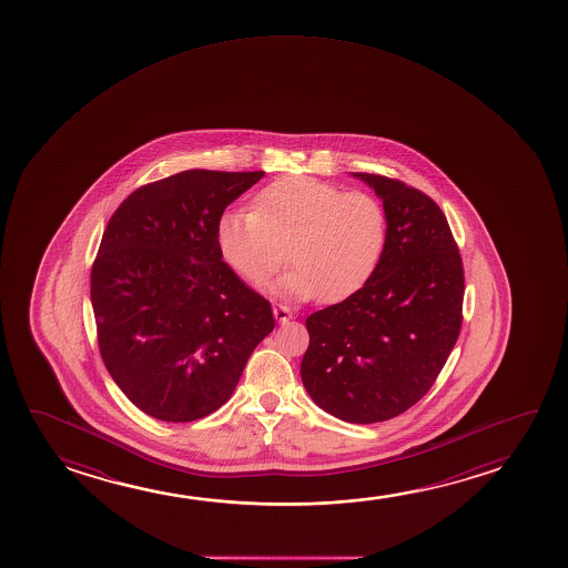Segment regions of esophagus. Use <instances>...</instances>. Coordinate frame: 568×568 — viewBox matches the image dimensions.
Segmentation results:
<instances>
[{
	"label": "esophagus",
	"mask_w": 568,
	"mask_h": 568,
	"mask_svg": "<svg viewBox=\"0 0 568 568\" xmlns=\"http://www.w3.org/2000/svg\"><path fill=\"white\" fill-rule=\"evenodd\" d=\"M273 316H275V320L281 322V324H285V322L293 318V312L288 311L285 304L275 303L273 304Z\"/></svg>",
	"instance_id": "34e87169"
}]
</instances>
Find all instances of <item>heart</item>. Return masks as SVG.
Instances as JSON below:
<instances>
[{
	"label": "heart",
	"instance_id": "obj_1",
	"mask_svg": "<svg viewBox=\"0 0 568 568\" xmlns=\"http://www.w3.org/2000/svg\"><path fill=\"white\" fill-rule=\"evenodd\" d=\"M215 239L226 264L250 285L267 283L288 257L293 265L280 291L335 303L371 280L384 254L388 217L368 192L295 176L260 190L250 211H225Z\"/></svg>",
	"mask_w": 568,
	"mask_h": 568
}]
</instances>
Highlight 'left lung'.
Listing matches in <instances>:
<instances>
[{"mask_svg":"<svg viewBox=\"0 0 568 568\" xmlns=\"http://www.w3.org/2000/svg\"><path fill=\"white\" fill-rule=\"evenodd\" d=\"M381 195L388 239L371 280L312 312L301 363L306 392L347 423H381L435 384L462 329L464 264L443 210L417 187L355 172Z\"/></svg>","mask_w":568,"mask_h":568,"instance_id":"8db88e82","label":"left lung"}]
</instances>
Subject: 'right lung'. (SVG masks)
<instances>
[{
	"mask_svg": "<svg viewBox=\"0 0 568 568\" xmlns=\"http://www.w3.org/2000/svg\"><path fill=\"white\" fill-rule=\"evenodd\" d=\"M264 171L179 172L128 195L91 270L97 342L133 405L155 419H202L231 397L272 304L223 262L215 229Z\"/></svg>",
	"mask_w": 568,
	"mask_h": 568,
	"instance_id": "right-lung-1",
	"label": "right lung"
}]
</instances>
